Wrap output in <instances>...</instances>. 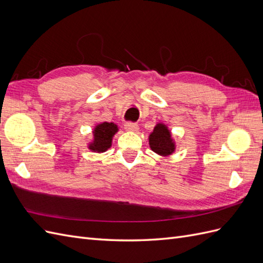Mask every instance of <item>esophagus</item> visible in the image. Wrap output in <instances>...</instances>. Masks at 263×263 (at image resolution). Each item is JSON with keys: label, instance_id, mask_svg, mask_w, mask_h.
Instances as JSON below:
<instances>
[{"label": "esophagus", "instance_id": "1", "mask_svg": "<svg viewBox=\"0 0 263 263\" xmlns=\"http://www.w3.org/2000/svg\"><path fill=\"white\" fill-rule=\"evenodd\" d=\"M124 126H125V129L128 130V132H137L138 128H139L137 124H134V123H130V122L126 123Z\"/></svg>", "mask_w": 263, "mask_h": 263}]
</instances>
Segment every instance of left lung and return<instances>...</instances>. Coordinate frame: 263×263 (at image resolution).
<instances>
[{
  "label": "left lung",
  "instance_id": "left-lung-1",
  "mask_svg": "<svg viewBox=\"0 0 263 263\" xmlns=\"http://www.w3.org/2000/svg\"><path fill=\"white\" fill-rule=\"evenodd\" d=\"M149 146L154 153L162 157L170 156L176 150V144L171 137V133L162 123L157 124L154 132L149 135Z\"/></svg>",
  "mask_w": 263,
  "mask_h": 263
}]
</instances>
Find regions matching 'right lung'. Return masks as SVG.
<instances>
[{"label": "right lung", "instance_id": "1", "mask_svg": "<svg viewBox=\"0 0 263 263\" xmlns=\"http://www.w3.org/2000/svg\"><path fill=\"white\" fill-rule=\"evenodd\" d=\"M118 132V127L114 123H101L95 126L93 130V141L89 144V149L94 153H104L112 146L113 136Z\"/></svg>", "mask_w": 263, "mask_h": 263}]
</instances>
